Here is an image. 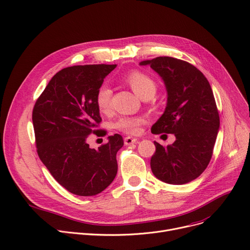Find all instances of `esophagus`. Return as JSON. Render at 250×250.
I'll use <instances>...</instances> for the list:
<instances>
[{"label":"esophagus","mask_w":250,"mask_h":250,"mask_svg":"<svg viewBox=\"0 0 250 250\" xmlns=\"http://www.w3.org/2000/svg\"><path fill=\"white\" fill-rule=\"evenodd\" d=\"M137 142V139L136 138H133V137H130V136H127L124 138V143L125 145H131V144H135Z\"/></svg>","instance_id":"1"}]
</instances>
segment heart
<instances>
[{
	"instance_id": "1",
	"label": "heart",
	"mask_w": 250,
	"mask_h": 250,
	"mask_svg": "<svg viewBox=\"0 0 250 250\" xmlns=\"http://www.w3.org/2000/svg\"><path fill=\"white\" fill-rule=\"evenodd\" d=\"M127 83L133 89V91L140 97H151L155 93L156 83L155 81L147 73L141 70H131L127 77ZM96 106L101 113L108 114L112 110V91L108 85H102L96 93L95 97ZM146 122V117L135 116L128 117L123 116L117 120L113 126L123 133L136 135L140 133V127Z\"/></svg>"
}]
</instances>
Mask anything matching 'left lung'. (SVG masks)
I'll list each match as a JSON object with an SVG mask.
<instances>
[{
    "mask_svg": "<svg viewBox=\"0 0 250 250\" xmlns=\"http://www.w3.org/2000/svg\"><path fill=\"white\" fill-rule=\"evenodd\" d=\"M140 64H149L163 78L167 91L166 111L151 132L175 136L167 146L154 141L151 170L167 184L192 182L208 167L220 126L212 87L201 70L178 58L159 56Z\"/></svg>",
    "mask_w": 250,
    "mask_h": 250,
    "instance_id": "8db88e82",
    "label": "left lung"
}]
</instances>
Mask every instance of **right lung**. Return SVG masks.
<instances>
[{
	"mask_svg": "<svg viewBox=\"0 0 250 250\" xmlns=\"http://www.w3.org/2000/svg\"><path fill=\"white\" fill-rule=\"evenodd\" d=\"M116 64L65 67L50 80L32 112L37 153L55 181L73 195L89 197L103 192L115 179L116 154L124 141L115 134L98 149L91 148V134L102 118L95 102L97 91Z\"/></svg>",
	"mask_w": 250,
	"mask_h": 250,
	"instance_id": "1",
	"label": "right lung"
}]
</instances>
